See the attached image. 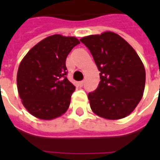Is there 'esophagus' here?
Segmentation results:
<instances>
[{
  "instance_id": "esophagus-1",
  "label": "esophagus",
  "mask_w": 160,
  "mask_h": 160,
  "mask_svg": "<svg viewBox=\"0 0 160 160\" xmlns=\"http://www.w3.org/2000/svg\"><path fill=\"white\" fill-rule=\"evenodd\" d=\"M84 83H85V81H84V80H81V81H80V82H79V85H80V87H83Z\"/></svg>"
}]
</instances>
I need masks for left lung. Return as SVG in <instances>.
<instances>
[{
  "label": "left lung",
  "instance_id": "1",
  "mask_svg": "<svg viewBox=\"0 0 160 160\" xmlns=\"http://www.w3.org/2000/svg\"><path fill=\"white\" fill-rule=\"evenodd\" d=\"M100 72V82L88 94L94 114L108 120L128 117L142 98L146 71L141 58L118 34L104 32L82 38Z\"/></svg>",
  "mask_w": 160,
  "mask_h": 160
}]
</instances>
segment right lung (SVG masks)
<instances>
[{"instance_id":"1","label":"right lung","mask_w":160,"mask_h":160,"mask_svg":"<svg viewBox=\"0 0 160 160\" xmlns=\"http://www.w3.org/2000/svg\"><path fill=\"white\" fill-rule=\"evenodd\" d=\"M79 43L75 37L55 34L33 46L20 62L18 92L33 117L52 120L68 111L75 87L67 79L66 59Z\"/></svg>"}]
</instances>
